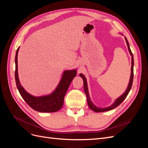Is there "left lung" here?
<instances>
[{
  "label": "left lung",
  "instance_id": "1",
  "mask_svg": "<svg viewBox=\"0 0 148 148\" xmlns=\"http://www.w3.org/2000/svg\"><path fill=\"white\" fill-rule=\"evenodd\" d=\"M125 41L127 42V46H128V49L130 53L132 56V72H131V77H130V82L128 84V88L127 89L126 91L125 92L124 94L121 96L120 97H119L118 99L115 101V102L114 103V104L110 106L109 107H107V108H99V107H96L95 105L93 104V103L91 102L90 98H89V93H88V86H87V82H86V79L85 78L83 74H80L79 76L81 77H82L83 79V83H84V92L86 94V98H87V102L88 104V106L89 108H90L91 110H92L93 111L96 112H105V111H108V110H112L114 109H115V107H117V106H119L121 103H122L124 100L125 98L127 97V95H128V93L130 91V89L132 88V84H133V65H134V60H133V53L132 52V51L130 48V46H129V43L128 42V40L127 39L126 37H125Z\"/></svg>",
  "mask_w": 148,
  "mask_h": 148
}]
</instances>
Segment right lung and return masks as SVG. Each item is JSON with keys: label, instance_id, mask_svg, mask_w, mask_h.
<instances>
[{"label": "right lung", "instance_id": "obj_1", "mask_svg": "<svg viewBox=\"0 0 148 148\" xmlns=\"http://www.w3.org/2000/svg\"><path fill=\"white\" fill-rule=\"evenodd\" d=\"M19 47L17 49L15 55V78L16 87L21 97L27 104L34 110L40 112H54L60 110L64 104L65 94L73 79L77 75V71H65L57 88L53 93L49 96L34 97L26 92L20 83L18 76L17 56Z\"/></svg>", "mask_w": 148, "mask_h": 148}]
</instances>
